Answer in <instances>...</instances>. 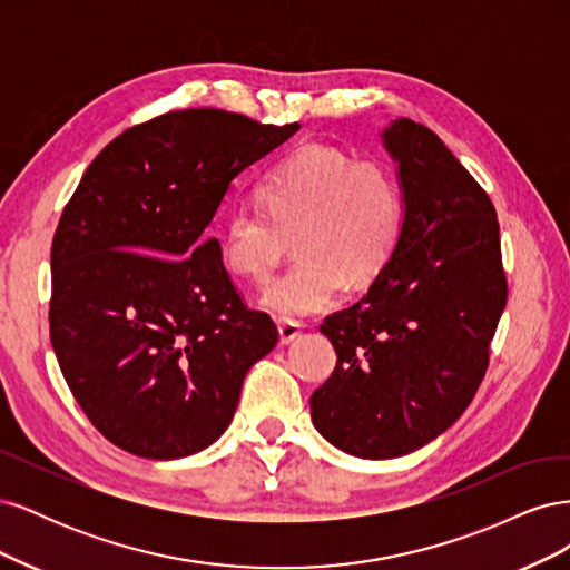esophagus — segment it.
Here are the masks:
<instances>
[{"instance_id":"esophagus-1","label":"esophagus","mask_w":570,"mask_h":570,"mask_svg":"<svg viewBox=\"0 0 570 570\" xmlns=\"http://www.w3.org/2000/svg\"><path fill=\"white\" fill-rule=\"evenodd\" d=\"M302 333V323L299 321H289V318H281L278 321V335H281V344H289L295 342Z\"/></svg>"}]
</instances>
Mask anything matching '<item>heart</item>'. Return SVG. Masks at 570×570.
<instances>
[{"label":"heart","instance_id":"1","mask_svg":"<svg viewBox=\"0 0 570 570\" xmlns=\"http://www.w3.org/2000/svg\"><path fill=\"white\" fill-rule=\"evenodd\" d=\"M266 212L237 206L218 230L220 258L237 278L266 281L295 243L297 262L262 292V306L299 318L331 306L342 281L373 283L402 243L406 197L394 170L356 161L325 145H306L262 185Z\"/></svg>","mask_w":570,"mask_h":570}]
</instances>
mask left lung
I'll list each match as a JSON object with an SVG mask.
<instances>
[{"instance_id": "left-lung-1", "label": "left lung", "mask_w": 570, "mask_h": 570, "mask_svg": "<svg viewBox=\"0 0 570 570\" xmlns=\"http://www.w3.org/2000/svg\"><path fill=\"white\" fill-rule=\"evenodd\" d=\"M383 145L406 197L402 243L366 295L321 325L337 364L312 394L314 428L358 459L416 452L461 416L507 306L485 189L409 118L392 120Z\"/></svg>"}]
</instances>
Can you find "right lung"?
<instances>
[{
  "label": "right lung",
  "mask_w": 570,
  "mask_h": 570,
  "mask_svg": "<svg viewBox=\"0 0 570 570\" xmlns=\"http://www.w3.org/2000/svg\"><path fill=\"white\" fill-rule=\"evenodd\" d=\"M297 130L223 109L168 111L101 149L66 204L49 337L85 416L120 450L159 461L206 450L278 342L204 230L230 183Z\"/></svg>",
  "instance_id": "obj_1"
}]
</instances>
